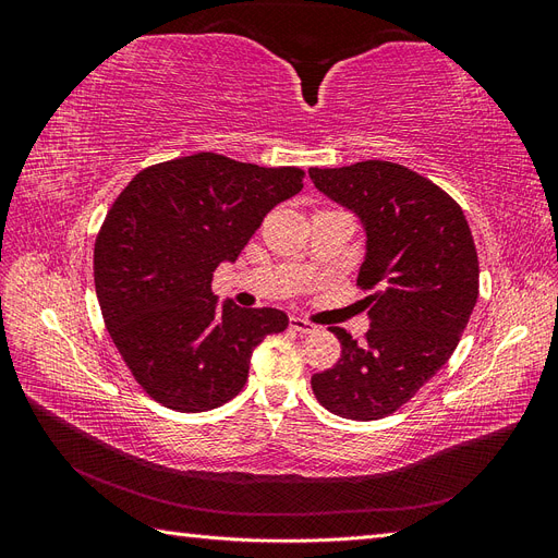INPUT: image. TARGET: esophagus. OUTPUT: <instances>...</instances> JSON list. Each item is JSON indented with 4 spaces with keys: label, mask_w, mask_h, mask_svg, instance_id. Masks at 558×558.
I'll use <instances>...</instances> for the list:
<instances>
[{
    "label": "esophagus",
    "mask_w": 558,
    "mask_h": 558,
    "mask_svg": "<svg viewBox=\"0 0 558 558\" xmlns=\"http://www.w3.org/2000/svg\"><path fill=\"white\" fill-rule=\"evenodd\" d=\"M291 328L298 332H314L316 326L307 318H300V316H291Z\"/></svg>",
    "instance_id": "obj_1"
}]
</instances>
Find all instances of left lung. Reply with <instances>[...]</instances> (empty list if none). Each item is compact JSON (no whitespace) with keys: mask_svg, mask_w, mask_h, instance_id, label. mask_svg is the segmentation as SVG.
Segmentation results:
<instances>
[{"mask_svg":"<svg viewBox=\"0 0 558 558\" xmlns=\"http://www.w3.org/2000/svg\"><path fill=\"white\" fill-rule=\"evenodd\" d=\"M310 177L363 221L359 286L369 291L365 342L332 326L342 359L312 377V391L337 416L384 418L410 402L459 344L480 295L477 248L459 202L398 162L312 167Z\"/></svg>","mask_w":558,"mask_h":558,"instance_id":"obj_1","label":"left lung"}]
</instances>
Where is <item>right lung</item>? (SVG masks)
I'll list each match as a JSON object with an SVG mask.
<instances>
[{"label":"right lung","instance_id":"obj_1","mask_svg":"<svg viewBox=\"0 0 558 558\" xmlns=\"http://www.w3.org/2000/svg\"><path fill=\"white\" fill-rule=\"evenodd\" d=\"M302 179L298 167L195 154L146 167L116 197L95 240V291L118 353L156 402L221 408L244 388L253 349L289 326L281 310L218 305L211 279Z\"/></svg>","mask_w":558,"mask_h":558}]
</instances>
